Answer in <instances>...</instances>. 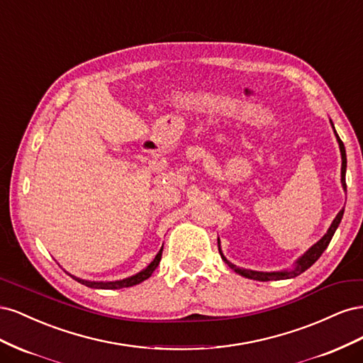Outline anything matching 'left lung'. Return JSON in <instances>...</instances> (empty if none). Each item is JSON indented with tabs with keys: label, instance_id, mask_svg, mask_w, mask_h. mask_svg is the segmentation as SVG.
Here are the masks:
<instances>
[{
	"label": "left lung",
	"instance_id": "1",
	"mask_svg": "<svg viewBox=\"0 0 363 363\" xmlns=\"http://www.w3.org/2000/svg\"><path fill=\"white\" fill-rule=\"evenodd\" d=\"M330 124H332V128L335 131V136H336V140L339 144V150H340V157H342V167H340V183H342V188L344 191L347 192V183H345V172H347V155H345V147H344V142L340 140V138L337 136L336 130H335V125L332 123L330 119ZM344 216V208L340 211L336 218L333 219L332 225L328 227L327 233L318 240L316 244H313L309 250H307L304 255L301 257H298L295 260L294 263V268L292 269H283V271H271V272H263V271H252V269H245V268H239L236 265H233L232 262L227 260V257L223 255L221 251V242H219V238H218V250H219V255H221L223 260L227 263V265L232 268L235 272H238L239 276H242L245 279H252V280H259V281H269V280H286V279H294L296 276H300L301 272H304L306 269H309L313 263L320 259V256L324 252V250L328 247V244H330V240L336 232V228L339 227L340 224V219H342Z\"/></svg>",
	"mask_w": 363,
	"mask_h": 363
}]
</instances>
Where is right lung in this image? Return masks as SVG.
<instances>
[{"label":"right lung","mask_w":363,"mask_h":363,"mask_svg":"<svg viewBox=\"0 0 363 363\" xmlns=\"http://www.w3.org/2000/svg\"><path fill=\"white\" fill-rule=\"evenodd\" d=\"M162 251H163V247L160 248V251L156 255V257L152 259V262L150 263V265L142 269L140 272L135 274V276L131 277H127V279H123V280H115V281H92V280H84V279H80V277H75L72 276V274H69V276L77 280L79 283L84 284V286L87 288H92V289H121V288H130V286H135V284H139L144 280H147L148 277H151V274L155 272V269L159 267V262L162 259Z\"/></svg>","instance_id":"obj_1"}]
</instances>
